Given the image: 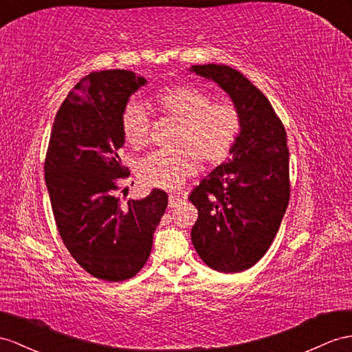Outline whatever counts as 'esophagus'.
Segmentation results:
<instances>
[{
  "mask_svg": "<svg viewBox=\"0 0 352 352\" xmlns=\"http://www.w3.org/2000/svg\"><path fill=\"white\" fill-rule=\"evenodd\" d=\"M179 202H183V199L177 195H169V201H168V206L169 208H174Z\"/></svg>",
  "mask_w": 352,
  "mask_h": 352,
  "instance_id": "1",
  "label": "esophagus"
}]
</instances>
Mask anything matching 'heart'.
Listing matches in <instances>:
<instances>
[{
  "label": "heart",
  "instance_id": "obj_1",
  "mask_svg": "<svg viewBox=\"0 0 352 352\" xmlns=\"http://www.w3.org/2000/svg\"><path fill=\"white\" fill-rule=\"evenodd\" d=\"M156 110L182 123L175 146L178 151H155L138 162L141 182L162 190H177L199 169L219 165L230 155L239 138L242 117L236 107L226 102L212 104V98L190 86L166 87L153 98ZM150 117L140 102H129L122 113L124 141L141 148L148 141Z\"/></svg>",
  "mask_w": 352,
  "mask_h": 352
}]
</instances>
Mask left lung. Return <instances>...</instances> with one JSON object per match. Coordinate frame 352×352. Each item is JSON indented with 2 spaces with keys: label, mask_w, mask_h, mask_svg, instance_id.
I'll return each mask as SVG.
<instances>
[{
  "label": "left lung",
  "mask_w": 352,
  "mask_h": 352,
  "mask_svg": "<svg viewBox=\"0 0 352 352\" xmlns=\"http://www.w3.org/2000/svg\"><path fill=\"white\" fill-rule=\"evenodd\" d=\"M188 71L224 90L242 117L228 160L188 196L197 208L192 242L211 269L242 272L265 256L290 201L285 129L267 98L239 71L217 64Z\"/></svg>",
  "instance_id": "8db88e82"
}]
</instances>
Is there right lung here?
<instances>
[{
  "mask_svg": "<svg viewBox=\"0 0 352 352\" xmlns=\"http://www.w3.org/2000/svg\"><path fill=\"white\" fill-rule=\"evenodd\" d=\"M147 83L132 71L86 76L56 113L44 162V178L59 235L86 272L108 283L137 275L146 265L153 235L168 206L159 188L140 201L120 202L126 168L122 113Z\"/></svg>",
  "mask_w": 352,
  "mask_h": 352,
  "instance_id": "1",
  "label": "right lung"
}]
</instances>
